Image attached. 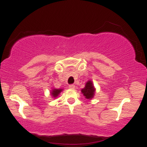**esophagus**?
<instances>
[{
    "label": "esophagus",
    "instance_id": "34e87169",
    "mask_svg": "<svg viewBox=\"0 0 147 147\" xmlns=\"http://www.w3.org/2000/svg\"><path fill=\"white\" fill-rule=\"evenodd\" d=\"M69 88L71 89H75V86L74 85V84H70V85H69Z\"/></svg>",
    "mask_w": 147,
    "mask_h": 147
}]
</instances>
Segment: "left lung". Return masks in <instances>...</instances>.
I'll list each match as a JSON object with an SVG mask.
<instances>
[{"mask_svg":"<svg viewBox=\"0 0 147 147\" xmlns=\"http://www.w3.org/2000/svg\"><path fill=\"white\" fill-rule=\"evenodd\" d=\"M95 89L91 81L87 82L85 87L83 89H82V92L85 96L86 98L88 99H91L93 97V96L95 95Z\"/></svg>","mask_w":147,"mask_h":147,"instance_id":"1","label":"left lung"}]
</instances>
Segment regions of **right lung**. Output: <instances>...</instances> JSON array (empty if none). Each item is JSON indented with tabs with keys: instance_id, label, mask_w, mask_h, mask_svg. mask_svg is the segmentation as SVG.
<instances>
[{
	"instance_id": "obj_1",
	"label": "right lung",
	"mask_w": 147,
	"mask_h": 147,
	"mask_svg": "<svg viewBox=\"0 0 147 147\" xmlns=\"http://www.w3.org/2000/svg\"><path fill=\"white\" fill-rule=\"evenodd\" d=\"M63 90V89H52L51 92L52 96H53V97H57V96L59 95V93L61 91Z\"/></svg>"
}]
</instances>
